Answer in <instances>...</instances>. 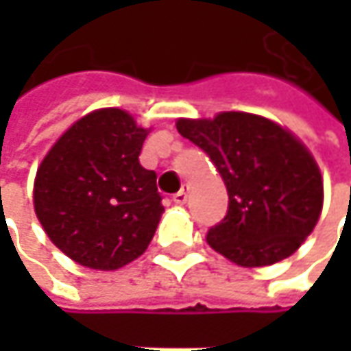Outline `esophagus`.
I'll return each instance as SVG.
<instances>
[{
    "label": "esophagus",
    "mask_w": 351,
    "mask_h": 351,
    "mask_svg": "<svg viewBox=\"0 0 351 351\" xmlns=\"http://www.w3.org/2000/svg\"><path fill=\"white\" fill-rule=\"evenodd\" d=\"M185 201H187V187L183 185L182 189L173 195V203L176 205H185Z\"/></svg>",
    "instance_id": "34e87169"
}]
</instances>
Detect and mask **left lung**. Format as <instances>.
<instances>
[{"instance_id": "obj_1", "label": "left lung", "mask_w": 351, "mask_h": 351, "mask_svg": "<svg viewBox=\"0 0 351 351\" xmlns=\"http://www.w3.org/2000/svg\"><path fill=\"white\" fill-rule=\"evenodd\" d=\"M183 138L207 152L228 191V210L207 244L244 267L289 258L317 226L322 176L315 158L277 123L250 113L180 119Z\"/></svg>"}]
</instances>
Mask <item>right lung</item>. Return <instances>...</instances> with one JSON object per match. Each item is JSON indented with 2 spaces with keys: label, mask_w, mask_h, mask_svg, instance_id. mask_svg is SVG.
<instances>
[{
  "label": "right lung",
  "mask_w": 351,
  "mask_h": 351,
  "mask_svg": "<svg viewBox=\"0 0 351 351\" xmlns=\"http://www.w3.org/2000/svg\"><path fill=\"white\" fill-rule=\"evenodd\" d=\"M148 130L127 111L82 117L45 156L34 213L56 248L91 269H119L144 254L164 213L156 171L138 162Z\"/></svg>",
  "instance_id": "right-lung-1"
}]
</instances>
